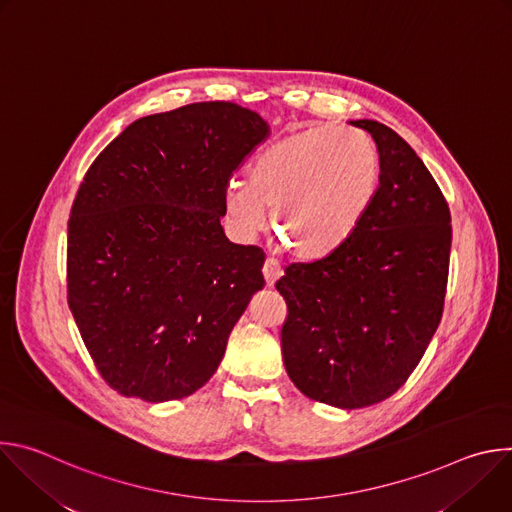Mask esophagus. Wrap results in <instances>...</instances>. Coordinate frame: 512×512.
I'll list each match as a JSON object with an SVG mask.
<instances>
[{
	"label": "esophagus",
	"mask_w": 512,
	"mask_h": 512,
	"mask_svg": "<svg viewBox=\"0 0 512 512\" xmlns=\"http://www.w3.org/2000/svg\"><path fill=\"white\" fill-rule=\"evenodd\" d=\"M283 275V271H281V267H279V263L275 261V259H265V265H263V277H265V283H267V287H273L275 285V281L279 279Z\"/></svg>",
	"instance_id": "esophagus-1"
}]
</instances>
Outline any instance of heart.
Listing matches in <instances>:
<instances>
[{"mask_svg":"<svg viewBox=\"0 0 512 512\" xmlns=\"http://www.w3.org/2000/svg\"><path fill=\"white\" fill-rule=\"evenodd\" d=\"M381 182L375 143L360 131L314 127L265 148L249 184L231 182L225 208L241 237L253 239L273 210L275 235L300 259L342 247L371 210Z\"/></svg>","mask_w":512,"mask_h":512,"instance_id":"heart-1","label":"heart"}]
</instances>
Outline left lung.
I'll return each mask as SVG.
<instances>
[{"label": "left lung", "mask_w": 512, "mask_h": 512, "mask_svg": "<svg viewBox=\"0 0 512 512\" xmlns=\"http://www.w3.org/2000/svg\"><path fill=\"white\" fill-rule=\"evenodd\" d=\"M348 123L377 143L375 202L342 247L289 265L275 287L287 304L281 354L289 379L314 401L360 409L409 379L440 326L452 218L401 135L373 119Z\"/></svg>", "instance_id": "left-lung-1"}]
</instances>
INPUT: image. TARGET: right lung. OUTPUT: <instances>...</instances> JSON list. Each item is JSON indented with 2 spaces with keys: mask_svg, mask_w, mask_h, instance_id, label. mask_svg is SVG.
Listing matches in <instances>:
<instances>
[{
  "mask_svg": "<svg viewBox=\"0 0 512 512\" xmlns=\"http://www.w3.org/2000/svg\"><path fill=\"white\" fill-rule=\"evenodd\" d=\"M267 121L227 101L125 127L89 168L68 221V306L97 371L164 403L216 373L265 255L227 239L225 190Z\"/></svg>",
  "mask_w": 512,
  "mask_h": 512,
  "instance_id": "1",
  "label": "right lung"
}]
</instances>
